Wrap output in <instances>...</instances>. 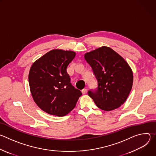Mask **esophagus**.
Segmentation results:
<instances>
[{
    "label": "esophagus",
    "mask_w": 156,
    "mask_h": 156,
    "mask_svg": "<svg viewBox=\"0 0 156 156\" xmlns=\"http://www.w3.org/2000/svg\"><path fill=\"white\" fill-rule=\"evenodd\" d=\"M81 92H82V93H83V94H86V93H87V89H86V88L83 89V90H82Z\"/></svg>",
    "instance_id": "1"
}]
</instances>
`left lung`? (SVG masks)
<instances>
[{
	"label": "left lung",
	"instance_id": "8db88e82",
	"mask_svg": "<svg viewBox=\"0 0 156 156\" xmlns=\"http://www.w3.org/2000/svg\"><path fill=\"white\" fill-rule=\"evenodd\" d=\"M98 81L96 90L88 91L96 105L105 111L114 110L126 100L132 88L133 72L115 51L102 46L84 54Z\"/></svg>",
	"mask_w": 156,
	"mask_h": 156
}]
</instances>
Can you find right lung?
I'll list each match as a JSON object with an SVG mask.
<instances>
[{"mask_svg": "<svg viewBox=\"0 0 156 156\" xmlns=\"http://www.w3.org/2000/svg\"><path fill=\"white\" fill-rule=\"evenodd\" d=\"M75 55L73 51L54 49L31 66L28 79L31 95L37 106L50 115H67L82 95L72 86L66 72Z\"/></svg>", "mask_w": 156, "mask_h": 156, "instance_id": "add662e5", "label": "right lung"}]
</instances>
